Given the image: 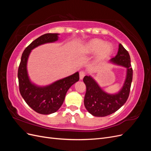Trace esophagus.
Instances as JSON below:
<instances>
[{
    "mask_svg": "<svg viewBox=\"0 0 151 151\" xmlns=\"http://www.w3.org/2000/svg\"><path fill=\"white\" fill-rule=\"evenodd\" d=\"M86 75V72L84 71H80L79 72V77H80V79H83L84 78V77Z\"/></svg>",
    "mask_w": 151,
    "mask_h": 151,
    "instance_id": "esophagus-1",
    "label": "esophagus"
}]
</instances>
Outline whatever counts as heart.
<instances>
[{
  "label": "heart",
  "mask_w": 151,
  "mask_h": 151,
  "mask_svg": "<svg viewBox=\"0 0 151 151\" xmlns=\"http://www.w3.org/2000/svg\"><path fill=\"white\" fill-rule=\"evenodd\" d=\"M113 50L111 43H105L103 40L100 39H93L84 45L82 51L85 54H94L98 52L96 60L101 61L110 55Z\"/></svg>",
  "instance_id": "heart-1"
}]
</instances>
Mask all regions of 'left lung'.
I'll use <instances>...</instances> for the list:
<instances>
[{"label":"left lung","mask_w":151,"mask_h":151,"mask_svg":"<svg viewBox=\"0 0 151 151\" xmlns=\"http://www.w3.org/2000/svg\"><path fill=\"white\" fill-rule=\"evenodd\" d=\"M110 62L127 68L124 85L118 94H108L104 92L91 76H86L83 79L86 86L84 106L87 110L95 116H106L115 113L125 103L130 94L133 69L130 55L122 44H119L117 55L111 59Z\"/></svg>","instance_id":"obj_1"}]
</instances>
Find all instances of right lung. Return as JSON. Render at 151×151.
<instances>
[{"label": "right lung", "mask_w": 151, "mask_h": 151, "mask_svg": "<svg viewBox=\"0 0 151 151\" xmlns=\"http://www.w3.org/2000/svg\"><path fill=\"white\" fill-rule=\"evenodd\" d=\"M58 35L47 33L34 40L24 50L18 68L17 77L21 95L34 111L43 115L56 112L63 104L68 89L79 79L77 72L43 88L32 84L29 79L26 64L31 50L40 45L55 42L58 40Z\"/></svg>", "instance_id": "1"}]
</instances>
